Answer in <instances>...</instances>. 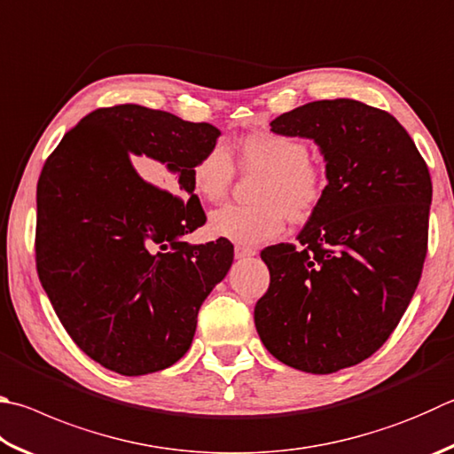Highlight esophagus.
I'll return each mask as SVG.
<instances>
[{
    "mask_svg": "<svg viewBox=\"0 0 454 454\" xmlns=\"http://www.w3.org/2000/svg\"><path fill=\"white\" fill-rule=\"evenodd\" d=\"M258 254V250L252 248V246H244V244H238L236 246V258L242 260V258H252V255Z\"/></svg>",
    "mask_w": 454,
    "mask_h": 454,
    "instance_id": "esophagus-1",
    "label": "esophagus"
}]
</instances>
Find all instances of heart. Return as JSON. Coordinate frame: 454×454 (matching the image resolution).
<instances>
[{"label":"heart","mask_w":454,"mask_h":454,"mask_svg":"<svg viewBox=\"0 0 454 454\" xmlns=\"http://www.w3.org/2000/svg\"><path fill=\"white\" fill-rule=\"evenodd\" d=\"M246 172H262L252 206L226 204L210 214L212 234L242 244L271 240L286 226L311 218L325 194V168L311 159L308 145L282 133H255L238 145ZM234 160L224 145L208 148L192 167L194 192L206 202H220L234 183Z\"/></svg>","instance_id":"1"}]
</instances>
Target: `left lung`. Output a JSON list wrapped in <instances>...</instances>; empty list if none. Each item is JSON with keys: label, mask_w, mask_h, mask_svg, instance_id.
<instances>
[{"label": "left lung", "mask_w": 454, "mask_h": 454, "mask_svg": "<svg viewBox=\"0 0 454 454\" xmlns=\"http://www.w3.org/2000/svg\"><path fill=\"white\" fill-rule=\"evenodd\" d=\"M311 138L325 160V194L300 246L262 252L270 287L254 308L278 361L327 375L389 340L421 279L433 184L399 121L353 98L313 101L270 122Z\"/></svg>", "instance_id": "left-lung-1"}]
</instances>
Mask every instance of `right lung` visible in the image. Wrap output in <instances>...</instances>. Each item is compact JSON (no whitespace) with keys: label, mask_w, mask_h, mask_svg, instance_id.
Listing matches in <instances>:
<instances>
[{"label":"right lung","mask_w":454,"mask_h":454,"mask_svg":"<svg viewBox=\"0 0 454 454\" xmlns=\"http://www.w3.org/2000/svg\"><path fill=\"white\" fill-rule=\"evenodd\" d=\"M218 137L208 122L117 105L81 119L41 170V286L79 349L114 373L175 365L191 349L202 301L232 266L224 238L183 240L206 222L192 167ZM138 158L172 193L134 168Z\"/></svg>","instance_id":"add662e5"}]
</instances>
